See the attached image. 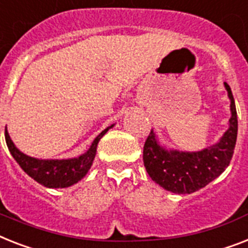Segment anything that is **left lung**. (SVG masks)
I'll list each match as a JSON object with an SVG mask.
<instances>
[{
  "mask_svg": "<svg viewBox=\"0 0 248 248\" xmlns=\"http://www.w3.org/2000/svg\"><path fill=\"white\" fill-rule=\"evenodd\" d=\"M224 86L231 99L229 127L217 144L200 152L168 150L159 144L154 131H150L144 145V166L153 181L174 194H192L214 181L229 166L237 141V110L232 90Z\"/></svg>",
  "mask_w": 248,
  "mask_h": 248,
  "instance_id": "obj_1",
  "label": "left lung"
}]
</instances>
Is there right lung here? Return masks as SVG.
<instances>
[{"label": "right lung", "mask_w": 248, "mask_h": 248, "mask_svg": "<svg viewBox=\"0 0 248 248\" xmlns=\"http://www.w3.org/2000/svg\"><path fill=\"white\" fill-rule=\"evenodd\" d=\"M113 126L114 124H110L109 127L102 131L94 139L88 152L78 158L71 159H38L26 155L16 148L7 132V128L5 130V139L11 155L14 156V159L28 176L31 177L34 181H37L40 185H43L44 187L65 188V187L75 185L85 177V174L92 167L93 160L95 158L98 142L103 138L107 131Z\"/></svg>", "instance_id": "right-lung-1"}]
</instances>
